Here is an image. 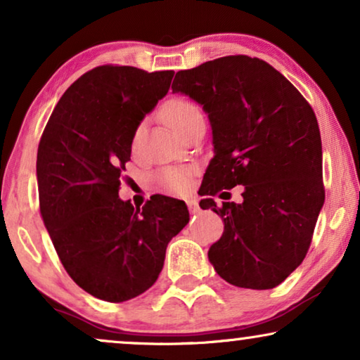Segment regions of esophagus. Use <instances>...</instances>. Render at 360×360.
Segmentation results:
<instances>
[{
	"mask_svg": "<svg viewBox=\"0 0 360 360\" xmlns=\"http://www.w3.org/2000/svg\"><path fill=\"white\" fill-rule=\"evenodd\" d=\"M186 205H188V210H190V213H191V214L198 213V211H200L198 201H196L195 198H190V200H186Z\"/></svg>",
	"mask_w": 360,
	"mask_h": 360,
	"instance_id": "34e87169",
	"label": "esophagus"
}]
</instances>
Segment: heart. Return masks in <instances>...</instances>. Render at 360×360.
<instances>
[{
    "label": "heart",
    "mask_w": 360,
    "mask_h": 360,
    "mask_svg": "<svg viewBox=\"0 0 360 360\" xmlns=\"http://www.w3.org/2000/svg\"><path fill=\"white\" fill-rule=\"evenodd\" d=\"M203 116L201 110L193 101L185 100V98H174L167 103L164 108V117L172 129L184 134V131L195 121L196 117ZM139 136V131L136 132V139ZM191 179V169L188 167H170L165 169L160 175V181L172 193H184L188 188Z\"/></svg>",
    "instance_id": "obj_1"
}]
</instances>
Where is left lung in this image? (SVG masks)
Returning <instances> with one entry per match:
<instances>
[{
	"label": "left lung",
	"mask_w": 360,
	"mask_h": 360,
	"mask_svg": "<svg viewBox=\"0 0 360 360\" xmlns=\"http://www.w3.org/2000/svg\"><path fill=\"white\" fill-rule=\"evenodd\" d=\"M172 90L203 106L213 131L200 206L223 218L224 233L210 262L236 287H277L303 262L324 203L313 108L278 70L248 56L176 72ZM236 184L245 186L243 204L214 203Z\"/></svg>",
	"instance_id": "obj_1"
}]
</instances>
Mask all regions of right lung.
<instances>
[{"label":"right lung","instance_id":"right-lung-1","mask_svg":"<svg viewBox=\"0 0 360 360\" xmlns=\"http://www.w3.org/2000/svg\"><path fill=\"white\" fill-rule=\"evenodd\" d=\"M174 70L101 65L58 100L37 149L39 205L67 274L95 298L121 303L150 288L170 239L188 224L184 201L120 198L137 126L169 91Z\"/></svg>","mask_w":360,"mask_h":360}]
</instances>
